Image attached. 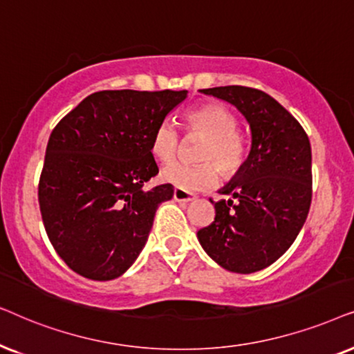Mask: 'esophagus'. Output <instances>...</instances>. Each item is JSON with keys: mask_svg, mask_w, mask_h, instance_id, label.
I'll list each match as a JSON object with an SVG mask.
<instances>
[{"mask_svg": "<svg viewBox=\"0 0 354 354\" xmlns=\"http://www.w3.org/2000/svg\"><path fill=\"white\" fill-rule=\"evenodd\" d=\"M173 199L176 202H191V201L196 199V196L192 194V192H186V191L180 189V187H174Z\"/></svg>", "mask_w": 354, "mask_h": 354, "instance_id": "1", "label": "esophagus"}]
</instances>
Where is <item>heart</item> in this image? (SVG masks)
Segmentation results:
<instances>
[{"instance_id": "heart-1", "label": "heart", "mask_w": 354, "mask_h": 354, "mask_svg": "<svg viewBox=\"0 0 354 354\" xmlns=\"http://www.w3.org/2000/svg\"><path fill=\"white\" fill-rule=\"evenodd\" d=\"M186 136L204 139L197 160L199 165L173 163L163 168V181L186 192L205 191L218 183L220 173L232 178L241 171L248 157L244 136L238 131V118L221 103H204L185 118ZM181 149V136L169 121H162L150 139V152L158 162L169 163Z\"/></svg>"}]
</instances>
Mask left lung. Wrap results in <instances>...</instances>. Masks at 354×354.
I'll use <instances>...</instances> for the list:
<instances>
[{
  "label": "left lung",
  "instance_id": "1",
  "mask_svg": "<svg viewBox=\"0 0 354 354\" xmlns=\"http://www.w3.org/2000/svg\"><path fill=\"white\" fill-rule=\"evenodd\" d=\"M232 103L251 128L241 171L215 204V220L197 232L205 252L230 272L252 273L280 259L295 243L313 199L310 144L303 126L275 98L257 88H204Z\"/></svg>",
  "mask_w": 354,
  "mask_h": 354
}]
</instances>
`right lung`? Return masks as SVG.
I'll return each instance as SVG.
<instances>
[{"mask_svg": "<svg viewBox=\"0 0 354 354\" xmlns=\"http://www.w3.org/2000/svg\"><path fill=\"white\" fill-rule=\"evenodd\" d=\"M187 91H102L51 131L39 204L55 251L75 273L113 280L133 266L171 185L145 191L158 173L150 139Z\"/></svg>", "mask_w": 354, "mask_h": 354, "instance_id": "right-lung-1", "label": "right lung"}]
</instances>
